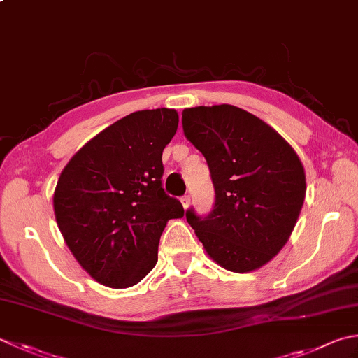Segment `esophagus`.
<instances>
[{
	"mask_svg": "<svg viewBox=\"0 0 358 358\" xmlns=\"http://www.w3.org/2000/svg\"><path fill=\"white\" fill-rule=\"evenodd\" d=\"M181 205H183L185 209H187L189 206H191V197H189V195H185V197H181Z\"/></svg>",
	"mask_w": 358,
	"mask_h": 358,
	"instance_id": "esophagus-1",
	"label": "esophagus"
}]
</instances>
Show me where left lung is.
Masks as SVG:
<instances>
[{
  "mask_svg": "<svg viewBox=\"0 0 358 358\" xmlns=\"http://www.w3.org/2000/svg\"><path fill=\"white\" fill-rule=\"evenodd\" d=\"M181 122L215 191L213 211L200 217L187 209V223L223 268H261L296 225L306 197L303 163L275 129L234 105L186 108Z\"/></svg>",
  "mask_w": 358,
  "mask_h": 358,
  "instance_id": "8db88e82",
  "label": "left lung"
}]
</instances>
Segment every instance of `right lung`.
I'll list each match as a JSON object with an SVG mask.
<instances>
[{"label":"right lung","instance_id":"obj_1","mask_svg":"<svg viewBox=\"0 0 358 358\" xmlns=\"http://www.w3.org/2000/svg\"><path fill=\"white\" fill-rule=\"evenodd\" d=\"M177 127L172 108L135 111L90 139L62 171L55 220L97 282L113 289L138 284L155 267L166 223L185 215L161 186V157Z\"/></svg>","mask_w":358,"mask_h":358}]
</instances>
